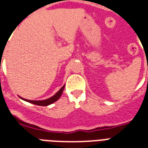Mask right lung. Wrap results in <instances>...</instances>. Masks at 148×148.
<instances>
[{"mask_svg": "<svg viewBox=\"0 0 148 148\" xmlns=\"http://www.w3.org/2000/svg\"><path fill=\"white\" fill-rule=\"evenodd\" d=\"M64 88H65V85H64L62 87L60 90H58V92H56V94L54 95L53 97H50L49 99H45V100H29V99H25L22 97H20L21 99H22L23 100H25V101H27L28 103H31L35 104V105H38V106H49L50 104L53 103L56 101H57L60 97H61L62 93L63 92Z\"/></svg>", "mask_w": 148, "mask_h": 148, "instance_id": "obj_1", "label": "right lung"}]
</instances>
